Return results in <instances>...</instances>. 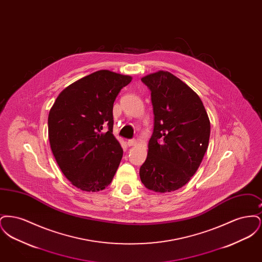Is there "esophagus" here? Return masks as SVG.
Listing matches in <instances>:
<instances>
[{
    "instance_id": "1",
    "label": "esophagus",
    "mask_w": 262,
    "mask_h": 262,
    "mask_svg": "<svg viewBox=\"0 0 262 262\" xmlns=\"http://www.w3.org/2000/svg\"><path fill=\"white\" fill-rule=\"evenodd\" d=\"M136 143H137V140H136V139H128V140L126 141V144H127L128 146H134Z\"/></svg>"
}]
</instances>
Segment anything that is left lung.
<instances>
[{"label":"left lung","mask_w":262,"mask_h":262,"mask_svg":"<svg viewBox=\"0 0 262 262\" xmlns=\"http://www.w3.org/2000/svg\"><path fill=\"white\" fill-rule=\"evenodd\" d=\"M141 81L151 92L154 128L140 180L153 191H174L200 167L209 142V118L199 95L174 75L160 71Z\"/></svg>","instance_id":"obj_1"}]
</instances>
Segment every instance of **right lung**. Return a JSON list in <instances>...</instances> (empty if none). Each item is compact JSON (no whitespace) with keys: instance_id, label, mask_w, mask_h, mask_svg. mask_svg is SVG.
Returning a JSON list of instances; mask_svg holds the SVG:
<instances>
[{"instance_id":"add662e5","label":"right lung","mask_w":262,"mask_h":262,"mask_svg":"<svg viewBox=\"0 0 262 262\" xmlns=\"http://www.w3.org/2000/svg\"><path fill=\"white\" fill-rule=\"evenodd\" d=\"M130 81L128 75L98 71L64 88L51 108V149L62 174L81 190L108 187L120 165L123 149L113 135V105Z\"/></svg>"}]
</instances>
